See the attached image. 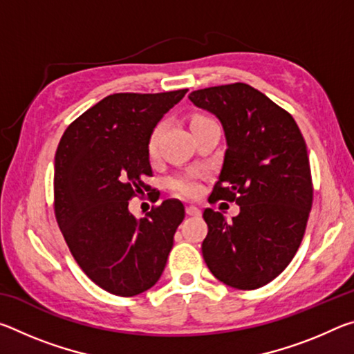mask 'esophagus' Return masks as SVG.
I'll use <instances>...</instances> for the list:
<instances>
[{"label": "esophagus", "instance_id": "obj_1", "mask_svg": "<svg viewBox=\"0 0 354 354\" xmlns=\"http://www.w3.org/2000/svg\"><path fill=\"white\" fill-rule=\"evenodd\" d=\"M185 212H187V215H194V217H200L201 215V211L196 206H187L185 207Z\"/></svg>", "mask_w": 354, "mask_h": 354}]
</instances>
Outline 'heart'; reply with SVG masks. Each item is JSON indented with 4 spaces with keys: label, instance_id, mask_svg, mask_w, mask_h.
I'll return each instance as SVG.
<instances>
[{
    "label": "heart",
    "instance_id": "obj_1",
    "mask_svg": "<svg viewBox=\"0 0 354 354\" xmlns=\"http://www.w3.org/2000/svg\"><path fill=\"white\" fill-rule=\"evenodd\" d=\"M207 117L205 115H195L192 118V123L195 122H200V120H205ZM162 123L156 124L153 128L151 134L148 137V154L149 158H154L156 154H158V149H159V142H160V136H162ZM200 178H201V173L198 171H190V173H185V175H179L170 179V190L173 194H176L179 196H185V198H195V196H198L201 194V183H200Z\"/></svg>",
    "mask_w": 354,
    "mask_h": 354
}]
</instances>
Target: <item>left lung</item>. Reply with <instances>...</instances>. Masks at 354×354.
<instances>
[{
	"mask_svg": "<svg viewBox=\"0 0 354 354\" xmlns=\"http://www.w3.org/2000/svg\"><path fill=\"white\" fill-rule=\"evenodd\" d=\"M189 100L215 113L226 137L209 203L241 206L232 221L205 209L203 257L226 286L259 289L289 266L306 231L314 196L306 142L290 113L248 84L200 88Z\"/></svg>",
	"mask_w": 354,
	"mask_h": 354,
	"instance_id": "8db88e82",
	"label": "left lung"
}]
</instances>
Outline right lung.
Masks as SVG:
<instances>
[{
    "instance_id": "obj_1",
    "label": "right lung",
    "mask_w": 354,
    "mask_h": 354,
    "mask_svg": "<svg viewBox=\"0 0 354 354\" xmlns=\"http://www.w3.org/2000/svg\"><path fill=\"white\" fill-rule=\"evenodd\" d=\"M187 88L113 93L65 129L55 159V214L70 253L95 284L134 297L162 274L184 205L165 200L143 218L129 201L153 176L148 137Z\"/></svg>"
}]
</instances>
